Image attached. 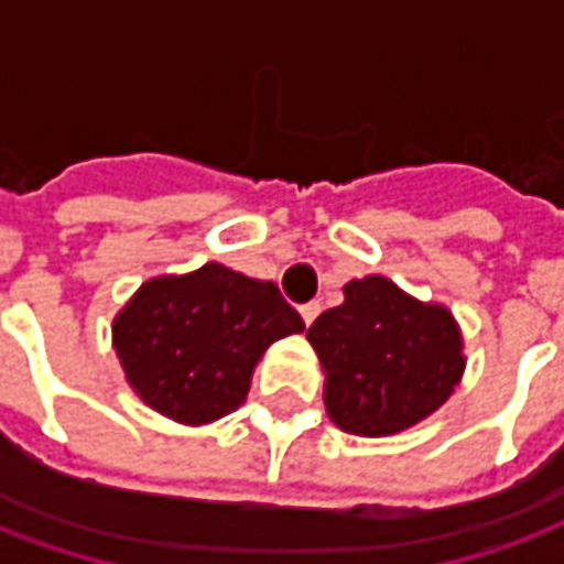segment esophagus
I'll list each match as a JSON object with an SVG mask.
<instances>
[{"instance_id": "obj_1", "label": "esophagus", "mask_w": 564, "mask_h": 564, "mask_svg": "<svg viewBox=\"0 0 564 564\" xmlns=\"http://www.w3.org/2000/svg\"><path fill=\"white\" fill-rule=\"evenodd\" d=\"M299 314H302V319H305V326H311L319 314V302H307V305L299 307Z\"/></svg>"}]
</instances>
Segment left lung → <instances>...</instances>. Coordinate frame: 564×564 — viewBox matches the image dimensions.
I'll list each match as a JSON object with an SVG mask.
<instances>
[{"mask_svg":"<svg viewBox=\"0 0 564 564\" xmlns=\"http://www.w3.org/2000/svg\"><path fill=\"white\" fill-rule=\"evenodd\" d=\"M326 371V414L350 435L383 437L435 414L465 371L462 332L383 274L344 286V302L307 329Z\"/></svg>","mask_w":564,"mask_h":564,"instance_id":"1","label":"left lung"}]
</instances>
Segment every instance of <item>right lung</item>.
<instances>
[{"label": "right lung", "mask_w": 564, "mask_h": 564, "mask_svg": "<svg viewBox=\"0 0 564 564\" xmlns=\"http://www.w3.org/2000/svg\"><path fill=\"white\" fill-rule=\"evenodd\" d=\"M302 329L274 283L208 262L141 283L111 335L141 402L177 423L205 425L245 404L262 354Z\"/></svg>", "instance_id": "right-lung-1"}]
</instances>
